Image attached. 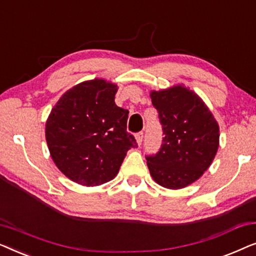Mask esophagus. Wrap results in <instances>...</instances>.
<instances>
[{"label":"esophagus","mask_w":256,"mask_h":256,"mask_svg":"<svg viewBox=\"0 0 256 256\" xmlns=\"http://www.w3.org/2000/svg\"><path fill=\"white\" fill-rule=\"evenodd\" d=\"M135 140H136V143H138V146H141L143 141V132H138V134L135 135Z\"/></svg>","instance_id":"obj_1"}]
</instances>
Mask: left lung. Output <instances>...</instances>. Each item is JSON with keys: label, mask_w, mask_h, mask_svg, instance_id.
<instances>
[{"label": "left lung", "mask_w": 256, "mask_h": 256, "mask_svg": "<svg viewBox=\"0 0 256 256\" xmlns=\"http://www.w3.org/2000/svg\"><path fill=\"white\" fill-rule=\"evenodd\" d=\"M150 98L166 135L158 154L146 157L150 174L163 188H186L214 160L219 148L218 122L202 98L183 84L152 90Z\"/></svg>", "instance_id": "obj_1"}]
</instances>
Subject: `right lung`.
I'll list each match as a JSON object with an SVG mask.
<instances>
[{"label": "right lung", "mask_w": 256, "mask_h": 256, "mask_svg": "<svg viewBox=\"0 0 256 256\" xmlns=\"http://www.w3.org/2000/svg\"><path fill=\"white\" fill-rule=\"evenodd\" d=\"M118 88L99 78L80 82L62 94L46 120L52 160L82 186L113 180L128 150L138 146L127 132L129 112L115 104Z\"/></svg>", "instance_id": "right-lung-1"}]
</instances>
